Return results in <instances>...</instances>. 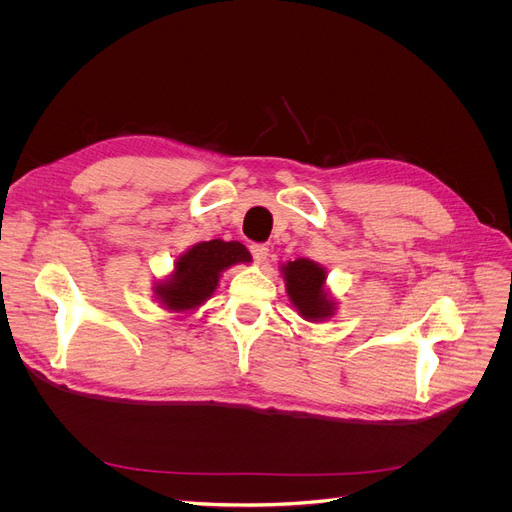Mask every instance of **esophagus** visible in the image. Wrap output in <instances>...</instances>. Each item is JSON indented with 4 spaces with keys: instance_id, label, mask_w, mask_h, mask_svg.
Segmentation results:
<instances>
[{
    "instance_id": "obj_1",
    "label": "esophagus",
    "mask_w": 512,
    "mask_h": 512,
    "mask_svg": "<svg viewBox=\"0 0 512 512\" xmlns=\"http://www.w3.org/2000/svg\"><path fill=\"white\" fill-rule=\"evenodd\" d=\"M251 255H253L255 263L261 265V263H265L267 255H270V249H267L265 245H253V247H251Z\"/></svg>"
}]
</instances>
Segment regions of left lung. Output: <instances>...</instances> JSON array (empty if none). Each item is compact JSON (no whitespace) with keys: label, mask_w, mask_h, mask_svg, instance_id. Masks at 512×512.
Instances as JSON below:
<instances>
[{"label":"left lung","mask_w":512,"mask_h":512,"mask_svg":"<svg viewBox=\"0 0 512 512\" xmlns=\"http://www.w3.org/2000/svg\"><path fill=\"white\" fill-rule=\"evenodd\" d=\"M280 274L286 284L288 299L303 319L313 321H326L334 317L338 303L330 297V290L326 286L328 270L317 261L299 257L294 261L282 263Z\"/></svg>","instance_id":"left-lung-1"}]
</instances>
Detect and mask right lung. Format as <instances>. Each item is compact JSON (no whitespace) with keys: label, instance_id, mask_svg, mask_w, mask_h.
I'll return each mask as SVG.
<instances>
[{"label":"right lung","instance_id":"1","mask_svg":"<svg viewBox=\"0 0 512 512\" xmlns=\"http://www.w3.org/2000/svg\"><path fill=\"white\" fill-rule=\"evenodd\" d=\"M249 261L251 253L238 240L197 242L176 257L174 270L164 280L155 282L153 297L166 311L188 315L213 297L228 267Z\"/></svg>","mask_w":512,"mask_h":512}]
</instances>
